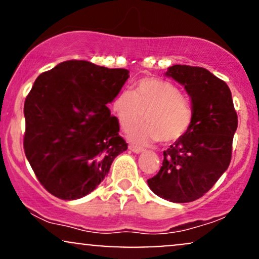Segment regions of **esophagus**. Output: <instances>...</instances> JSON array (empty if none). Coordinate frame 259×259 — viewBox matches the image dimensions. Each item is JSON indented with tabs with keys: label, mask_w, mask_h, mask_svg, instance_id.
Listing matches in <instances>:
<instances>
[{
	"label": "esophagus",
	"mask_w": 259,
	"mask_h": 259,
	"mask_svg": "<svg viewBox=\"0 0 259 259\" xmlns=\"http://www.w3.org/2000/svg\"><path fill=\"white\" fill-rule=\"evenodd\" d=\"M129 150L133 151V152H135V153H140L144 151V148L140 147V146H136V145H129Z\"/></svg>",
	"instance_id": "obj_1"
}]
</instances>
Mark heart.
I'll list each match as a JSON object with an SVG mask.
<instances>
[{
  "instance_id": "b5f03b06",
  "label": "heart",
  "mask_w": 259,
  "mask_h": 259,
  "mask_svg": "<svg viewBox=\"0 0 259 259\" xmlns=\"http://www.w3.org/2000/svg\"><path fill=\"white\" fill-rule=\"evenodd\" d=\"M112 111L124 132L132 130L145 112L146 121L130 135L141 144L157 140L163 144L178 141L194 120L191 101L173 82L158 78L140 79L134 91L118 92L112 101Z\"/></svg>"
}]
</instances>
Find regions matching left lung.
<instances>
[{
    "label": "left lung",
    "mask_w": 259,
    "mask_h": 259,
    "mask_svg": "<svg viewBox=\"0 0 259 259\" xmlns=\"http://www.w3.org/2000/svg\"><path fill=\"white\" fill-rule=\"evenodd\" d=\"M167 75L191 97L194 120L189 132L163 152L162 167L147 184L159 197L186 203L209 191L228 169L237 114L227 82L204 68L175 64Z\"/></svg>",
    "instance_id": "left-lung-1"
}]
</instances>
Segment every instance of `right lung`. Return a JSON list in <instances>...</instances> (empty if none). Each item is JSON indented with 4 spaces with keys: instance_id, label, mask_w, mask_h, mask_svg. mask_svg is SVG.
<instances>
[{
    "instance_id": "add662e5",
    "label": "right lung",
    "mask_w": 259,
    "mask_h": 259,
    "mask_svg": "<svg viewBox=\"0 0 259 259\" xmlns=\"http://www.w3.org/2000/svg\"><path fill=\"white\" fill-rule=\"evenodd\" d=\"M129 70L67 61L37 76L24 103V151L50 194L78 200L105 179L127 144L107 107Z\"/></svg>"
}]
</instances>
